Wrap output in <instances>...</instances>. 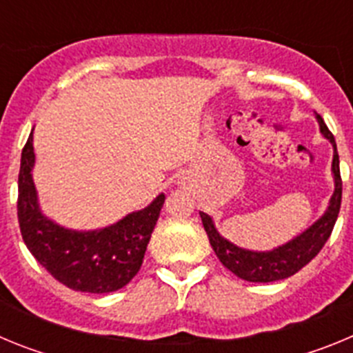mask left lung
<instances>
[{
  "label": "left lung",
  "mask_w": 353,
  "mask_h": 353,
  "mask_svg": "<svg viewBox=\"0 0 353 353\" xmlns=\"http://www.w3.org/2000/svg\"><path fill=\"white\" fill-rule=\"evenodd\" d=\"M316 120L323 138L329 139L332 143V148H334V157H332L334 194L330 198L325 214L316 223L311 224L305 232H302L301 235H297L286 244L272 249V251H249V249L239 248V245L232 244L224 236H221L219 232L215 230L210 215H207L205 212H199L212 249L215 251L221 263L228 270H232L236 277L244 279V281L272 283L293 276L304 265L310 263L318 252L322 251L330 233H332V228H334L336 219H338L339 207H341L343 182L341 174H339V157L332 132L327 129L325 121L320 114H316Z\"/></svg>",
  "instance_id": "left-lung-1"
}]
</instances>
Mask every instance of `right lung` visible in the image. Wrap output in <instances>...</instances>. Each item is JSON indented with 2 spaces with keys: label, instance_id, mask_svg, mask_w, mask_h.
I'll use <instances>...</instances> for the list:
<instances>
[{
  "label": "right lung",
  "instance_id": "1",
  "mask_svg": "<svg viewBox=\"0 0 353 353\" xmlns=\"http://www.w3.org/2000/svg\"><path fill=\"white\" fill-rule=\"evenodd\" d=\"M35 166L33 134L21 155L17 217L24 244L54 279L76 292L109 293L123 288L139 272L146 245L166 196L118 223L92 232L56 224L42 214L31 176Z\"/></svg>",
  "mask_w": 353,
  "mask_h": 353
}]
</instances>
